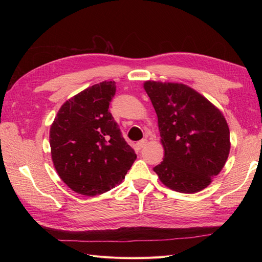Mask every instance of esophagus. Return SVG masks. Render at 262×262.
<instances>
[{"label":"esophagus","instance_id":"obj_1","mask_svg":"<svg viewBox=\"0 0 262 262\" xmlns=\"http://www.w3.org/2000/svg\"><path fill=\"white\" fill-rule=\"evenodd\" d=\"M146 143H147V140H141V141H139L138 143H137V148L138 149H142L143 148L145 145H146Z\"/></svg>","mask_w":262,"mask_h":262}]
</instances>
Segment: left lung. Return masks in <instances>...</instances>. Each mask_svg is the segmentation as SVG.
<instances>
[{
    "instance_id": "obj_1",
    "label": "left lung",
    "mask_w": 262,
    "mask_h": 262,
    "mask_svg": "<svg viewBox=\"0 0 262 262\" xmlns=\"http://www.w3.org/2000/svg\"><path fill=\"white\" fill-rule=\"evenodd\" d=\"M143 87L157 115L164 147V160L154 171L175 191H201L223 169L229 154L223 114L185 84L146 81Z\"/></svg>"
}]
</instances>
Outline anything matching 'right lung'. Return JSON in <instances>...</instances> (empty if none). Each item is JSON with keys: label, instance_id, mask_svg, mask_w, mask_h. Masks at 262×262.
Masks as SVG:
<instances>
[{"label": "right lung", "instance_id": "add662e5", "mask_svg": "<svg viewBox=\"0 0 262 262\" xmlns=\"http://www.w3.org/2000/svg\"><path fill=\"white\" fill-rule=\"evenodd\" d=\"M115 94L114 81L87 87L61 106L51 124L54 168L76 193L93 196L109 191L137 160L108 110Z\"/></svg>", "mask_w": 262, "mask_h": 262}]
</instances>
